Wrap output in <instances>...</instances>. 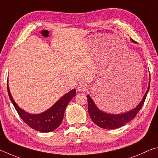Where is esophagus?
<instances>
[{
  "label": "esophagus",
  "instance_id": "34e87169",
  "mask_svg": "<svg viewBox=\"0 0 158 158\" xmlns=\"http://www.w3.org/2000/svg\"><path fill=\"white\" fill-rule=\"evenodd\" d=\"M88 89V86L86 84H84V83H81V84H79L78 85V90H79V91L81 92H84V91H85Z\"/></svg>",
  "mask_w": 158,
  "mask_h": 158
}]
</instances>
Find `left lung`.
Returning <instances> with one entry per match:
<instances>
[{
  "label": "left lung",
  "mask_w": 158,
  "mask_h": 158,
  "mask_svg": "<svg viewBox=\"0 0 158 158\" xmlns=\"http://www.w3.org/2000/svg\"><path fill=\"white\" fill-rule=\"evenodd\" d=\"M131 41L134 43H136V42L132 39H131ZM150 81H151V79H150ZM149 89L150 84L148 85V89H147L142 100L140 102L139 104L135 109L126 112V113L121 114H111L100 111L98 108V106L95 105V104L92 100V98L90 97V95H88V111H89L92 121L98 126L104 128V129H116V128L123 126V125L126 124L127 123L132 121L137 116L138 112L142 107L144 102H145Z\"/></svg>",
  "instance_id": "left-lung-1"
}]
</instances>
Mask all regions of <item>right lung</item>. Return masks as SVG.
I'll return each mask as SVG.
<instances>
[{"mask_svg": "<svg viewBox=\"0 0 158 158\" xmlns=\"http://www.w3.org/2000/svg\"><path fill=\"white\" fill-rule=\"evenodd\" d=\"M7 92L10 100L21 118L29 127L41 132H52L59 126L63 119L64 112L66 106L76 95V90L73 89L60 98L48 110L41 114H31L23 111L16 104L10 93L8 84H7Z\"/></svg>", "mask_w": 158, "mask_h": 158, "instance_id": "right-lung-1", "label": "right lung"}]
</instances>
